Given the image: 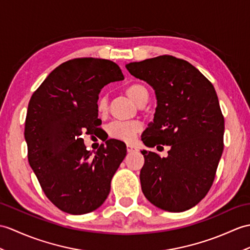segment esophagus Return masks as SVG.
Wrapping results in <instances>:
<instances>
[{
  "instance_id": "obj_1",
  "label": "esophagus",
  "mask_w": 250,
  "mask_h": 250,
  "mask_svg": "<svg viewBox=\"0 0 250 250\" xmlns=\"http://www.w3.org/2000/svg\"><path fill=\"white\" fill-rule=\"evenodd\" d=\"M126 151L129 153L135 152V151H137V148L134 147V146H132V145H126Z\"/></svg>"
}]
</instances>
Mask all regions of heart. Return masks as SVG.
<instances>
[{
    "label": "heart",
    "mask_w": 250,
    "mask_h": 250,
    "mask_svg": "<svg viewBox=\"0 0 250 250\" xmlns=\"http://www.w3.org/2000/svg\"><path fill=\"white\" fill-rule=\"evenodd\" d=\"M125 94L137 104L145 97L148 96V90L142 84H132L126 87ZM97 111L100 114H104L107 111V101L105 97H100L97 101ZM143 125L139 121H114L107 127L108 135L112 138L119 139L125 143H131L142 131Z\"/></svg>",
    "instance_id": "1"
}]
</instances>
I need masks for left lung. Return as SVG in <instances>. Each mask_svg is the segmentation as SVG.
I'll return each mask as SVG.
<instances>
[{
    "instance_id": "1",
    "label": "left lung",
    "mask_w": 250,
    "mask_h": 250,
    "mask_svg": "<svg viewBox=\"0 0 250 250\" xmlns=\"http://www.w3.org/2000/svg\"><path fill=\"white\" fill-rule=\"evenodd\" d=\"M125 67L153 87L158 100L142 141L147 147H170L167 158L142 151L143 193L164 211L189 210L210 190L223 154L225 120L216 91L198 69L171 55Z\"/></svg>"
}]
</instances>
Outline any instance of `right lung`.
Segmentation results:
<instances>
[{"instance_id":"obj_1","label":"right lung","mask_w":250,"mask_h":250,"mask_svg":"<svg viewBox=\"0 0 250 250\" xmlns=\"http://www.w3.org/2000/svg\"><path fill=\"white\" fill-rule=\"evenodd\" d=\"M124 79L112 61L74 59L55 68L28 102V163L48 199L63 212L89 213L107 198L125 145L108 139L92 154L83 135L94 134L101 125L97 111L101 89Z\"/></svg>"}]
</instances>
